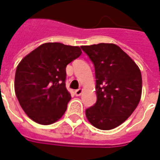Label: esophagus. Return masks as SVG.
<instances>
[{"instance_id": "1", "label": "esophagus", "mask_w": 160, "mask_h": 160, "mask_svg": "<svg viewBox=\"0 0 160 160\" xmlns=\"http://www.w3.org/2000/svg\"><path fill=\"white\" fill-rule=\"evenodd\" d=\"M81 93H82V89H77L75 90V92H74V94L75 96H80L81 95Z\"/></svg>"}]
</instances>
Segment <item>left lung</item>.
<instances>
[{
	"label": "left lung",
	"mask_w": 160,
	"mask_h": 160,
	"mask_svg": "<svg viewBox=\"0 0 160 160\" xmlns=\"http://www.w3.org/2000/svg\"><path fill=\"white\" fill-rule=\"evenodd\" d=\"M94 64L96 103L86 110L89 122L100 130H111L134 112L142 95V74L136 62L111 43L82 46Z\"/></svg>",
	"instance_id": "8db88e82"
}]
</instances>
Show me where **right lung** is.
<instances>
[{
  "label": "right lung",
  "mask_w": 160,
  "mask_h": 160,
  "mask_svg": "<svg viewBox=\"0 0 160 160\" xmlns=\"http://www.w3.org/2000/svg\"><path fill=\"white\" fill-rule=\"evenodd\" d=\"M79 47L49 42L38 47L18 65L14 88L20 106L41 125L58 120L71 96L66 89V67L81 55Z\"/></svg>",
  "instance_id": "right-lung-1"
}]
</instances>
